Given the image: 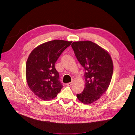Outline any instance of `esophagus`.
<instances>
[{
    "instance_id": "1",
    "label": "esophagus",
    "mask_w": 135,
    "mask_h": 135,
    "mask_svg": "<svg viewBox=\"0 0 135 135\" xmlns=\"http://www.w3.org/2000/svg\"><path fill=\"white\" fill-rule=\"evenodd\" d=\"M72 85V82H69V83H67L66 84V85L68 86H71Z\"/></svg>"
}]
</instances>
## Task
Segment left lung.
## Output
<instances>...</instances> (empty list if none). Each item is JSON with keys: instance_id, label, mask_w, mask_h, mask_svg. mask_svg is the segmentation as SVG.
Returning <instances> with one entry per match:
<instances>
[{"instance_id": "left-lung-1", "label": "left lung", "mask_w": 135, "mask_h": 135, "mask_svg": "<svg viewBox=\"0 0 135 135\" xmlns=\"http://www.w3.org/2000/svg\"><path fill=\"white\" fill-rule=\"evenodd\" d=\"M71 46L85 71V88L77 98L82 103L90 104L108 89L113 72L112 59L107 50L92 41H75Z\"/></svg>"}]
</instances>
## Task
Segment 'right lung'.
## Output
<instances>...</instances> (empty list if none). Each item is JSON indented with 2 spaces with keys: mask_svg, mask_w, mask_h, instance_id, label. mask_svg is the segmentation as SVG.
I'll return each instance as SVG.
<instances>
[{
  "mask_svg": "<svg viewBox=\"0 0 135 135\" xmlns=\"http://www.w3.org/2000/svg\"><path fill=\"white\" fill-rule=\"evenodd\" d=\"M72 41L55 40L36 47L30 54L26 65L29 88L42 100L55 98L63 88L55 63Z\"/></svg>",
  "mask_w": 135,
  "mask_h": 135,
  "instance_id": "1",
  "label": "right lung"
}]
</instances>
